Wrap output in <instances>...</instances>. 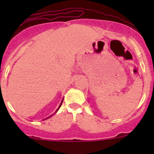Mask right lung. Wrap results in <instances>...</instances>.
<instances>
[{
    "instance_id": "obj_1",
    "label": "right lung",
    "mask_w": 154,
    "mask_h": 154,
    "mask_svg": "<svg viewBox=\"0 0 154 154\" xmlns=\"http://www.w3.org/2000/svg\"><path fill=\"white\" fill-rule=\"evenodd\" d=\"M63 99H62V100H61V103H60V105H59V108H58V109H56V111H55V113H54V114H51V115L50 116H48V117H47V118H45V119H44L43 120H45V119H49V118H51V116H52L53 115H54V114H56V112H57V111H59V108L60 107H61V104H62V102H63Z\"/></svg>"
}]
</instances>
